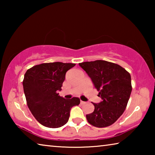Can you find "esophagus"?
Wrapping results in <instances>:
<instances>
[{
    "instance_id": "34e87169",
    "label": "esophagus",
    "mask_w": 155,
    "mask_h": 155,
    "mask_svg": "<svg viewBox=\"0 0 155 155\" xmlns=\"http://www.w3.org/2000/svg\"><path fill=\"white\" fill-rule=\"evenodd\" d=\"M86 103L85 102H84V101H81V104H85Z\"/></svg>"
}]
</instances>
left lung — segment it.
Masks as SVG:
<instances>
[{
	"mask_svg": "<svg viewBox=\"0 0 155 155\" xmlns=\"http://www.w3.org/2000/svg\"><path fill=\"white\" fill-rule=\"evenodd\" d=\"M78 64L91 78L102 98L101 103H93L94 111L86 115V118L94 127H109L127 107L132 91L130 75L120 65L103 60Z\"/></svg>",
	"mask_w": 155,
	"mask_h": 155,
	"instance_id": "left-lung-1",
	"label": "left lung"
}]
</instances>
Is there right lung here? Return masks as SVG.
Masks as SVG:
<instances>
[{"mask_svg": "<svg viewBox=\"0 0 155 155\" xmlns=\"http://www.w3.org/2000/svg\"><path fill=\"white\" fill-rule=\"evenodd\" d=\"M75 64L62 62L36 65L26 72L23 88L28 109L44 127L59 128L66 124L72 107L80 104V99H65L59 95L68 70Z\"/></svg>", "mask_w": 155, "mask_h": 155, "instance_id": "obj_1", "label": "right lung"}]
</instances>
